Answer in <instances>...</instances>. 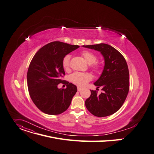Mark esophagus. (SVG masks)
Returning a JSON list of instances; mask_svg holds the SVG:
<instances>
[{"label": "esophagus", "instance_id": "esophagus-1", "mask_svg": "<svg viewBox=\"0 0 154 154\" xmlns=\"http://www.w3.org/2000/svg\"><path fill=\"white\" fill-rule=\"evenodd\" d=\"M82 90V88H81V87H77V90L79 91H81Z\"/></svg>", "mask_w": 154, "mask_h": 154}]
</instances>
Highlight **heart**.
<instances>
[{"label": "heart", "instance_id": "heart-1", "mask_svg": "<svg viewBox=\"0 0 154 154\" xmlns=\"http://www.w3.org/2000/svg\"><path fill=\"white\" fill-rule=\"evenodd\" d=\"M83 57L84 58L86 62L89 64L94 63L97 60V57L92 52L90 51H83L82 53ZM70 56L66 55L63 60V66L65 69H67L69 66ZM95 69H97V66H94ZM91 79V75L88 73L74 72L71 75V80L80 87H84L87 83Z\"/></svg>", "mask_w": 154, "mask_h": 154}]
</instances>
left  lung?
<instances>
[{
    "label": "left lung",
    "instance_id": "1",
    "mask_svg": "<svg viewBox=\"0 0 154 154\" xmlns=\"http://www.w3.org/2000/svg\"><path fill=\"white\" fill-rule=\"evenodd\" d=\"M82 47L100 51L104 60L103 72L94 83L97 88H103V92L99 94L96 90H90L91 95L85 101V106L94 116L103 117L110 116L122 107L129 91L127 63L118 50L108 44Z\"/></svg>",
    "mask_w": 154,
    "mask_h": 154
}]
</instances>
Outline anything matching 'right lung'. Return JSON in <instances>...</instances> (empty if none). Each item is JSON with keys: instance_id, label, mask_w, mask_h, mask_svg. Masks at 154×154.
I'll use <instances>...</instances> for the list:
<instances>
[{"instance_id": "add662e5", "label": "right lung", "mask_w": 154, "mask_h": 154, "mask_svg": "<svg viewBox=\"0 0 154 154\" xmlns=\"http://www.w3.org/2000/svg\"><path fill=\"white\" fill-rule=\"evenodd\" d=\"M79 47L52 42L42 47L33 57L27 74V87L33 103L43 112L58 115L71 104L77 87L68 82L65 89L58 88V85L64 81V57Z\"/></svg>"}]
</instances>
